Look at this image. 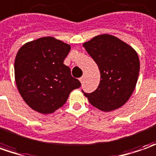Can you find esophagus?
Instances as JSON below:
<instances>
[{
	"instance_id": "34e87169",
	"label": "esophagus",
	"mask_w": 156,
	"mask_h": 156,
	"mask_svg": "<svg viewBox=\"0 0 156 156\" xmlns=\"http://www.w3.org/2000/svg\"><path fill=\"white\" fill-rule=\"evenodd\" d=\"M79 80H80V82H81V83H82L83 82V80H84V76L81 77V78H79Z\"/></svg>"
}]
</instances>
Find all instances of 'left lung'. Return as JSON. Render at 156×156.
<instances>
[{"mask_svg":"<svg viewBox=\"0 0 156 156\" xmlns=\"http://www.w3.org/2000/svg\"><path fill=\"white\" fill-rule=\"evenodd\" d=\"M100 70L99 86L84 93L90 104L110 112L126 104L135 90L140 61L136 50L119 38L109 34L94 37L83 44Z\"/></svg>","mask_w":156,"mask_h":156,"instance_id":"left-lung-1","label":"left lung"}]
</instances>
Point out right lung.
I'll use <instances>...</instances> for the list:
<instances>
[{
    "instance_id": "obj_1",
    "label": "right lung",
    "mask_w": 156,
    "mask_h": 156,
    "mask_svg": "<svg viewBox=\"0 0 156 156\" xmlns=\"http://www.w3.org/2000/svg\"><path fill=\"white\" fill-rule=\"evenodd\" d=\"M69 44L53 37L26 42L14 61L18 90L30 108L42 114H53L67 101L70 93L81 86L64 65Z\"/></svg>"
}]
</instances>
